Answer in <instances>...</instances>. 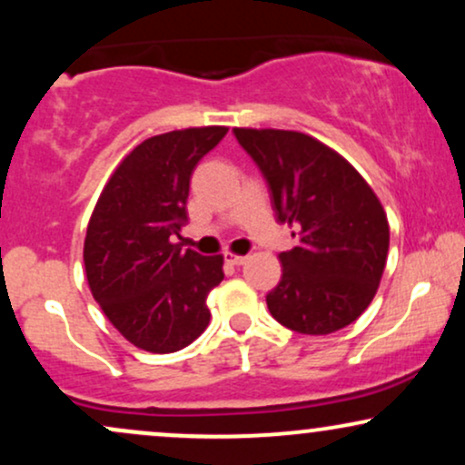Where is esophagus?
Returning <instances> with one entry per match:
<instances>
[{"instance_id":"obj_1","label":"esophagus","mask_w":465,"mask_h":465,"mask_svg":"<svg viewBox=\"0 0 465 465\" xmlns=\"http://www.w3.org/2000/svg\"><path fill=\"white\" fill-rule=\"evenodd\" d=\"M225 260L233 266H242L247 262V255H236V253H225Z\"/></svg>"}]
</instances>
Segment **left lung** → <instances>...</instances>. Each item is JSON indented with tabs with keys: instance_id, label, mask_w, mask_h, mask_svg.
Segmentation results:
<instances>
[{
	"instance_id": "obj_1",
	"label": "left lung",
	"mask_w": 465,
	"mask_h": 465,
	"mask_svg": "<svg viewBox=\"0 0 465 465\" xmlns=\"http://www.w3.org/2000/svg\"><path fill=\"white\" fill-rule=\"evenodd\" d=\"M297 232L266 306L288 330L330 334L365 312L387 264L389 223L367 181L325 143L297 131L233 129ZM292 232V236H295Z\"/></svg>"
}]
</instances>
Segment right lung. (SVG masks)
<instances>
[{
  "label": "right lung",
  "mask_w": 465,
  "mask_h": 465,
  "mask_svg": "<svg viewBox=\"0 0 465 465\" xmlns=\"http://www.w3.org/2000/svg\"><path fill=\"white\" fill-rule=\"evenodd\" d=\"M227 126L170 131L122 159L89 218L84 271L94 300L135 348L168 354L210 323L207 295L223 282V255L183 249L190 179Z\"/></svg>",
  "instance_id": "1"
}]
</instances>
